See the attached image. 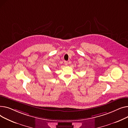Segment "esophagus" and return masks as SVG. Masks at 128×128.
<instances>
[{
    "mask_svg": "<svg viewBox=\"0 0 128 128\" xmlns=\"http://www.w3.org/2000/svg\"><path fill=\"white\" fill-rule=\"evenodd\" d=\"M64 64L66 65V66H67L68 65V62H66V61H64Z\"/></svg>",
    "mask_w": 128,
    "mask_h": 128,
    "instance_id": "esophagus-1",
    "label": "esophagus"
}]
</instances>
